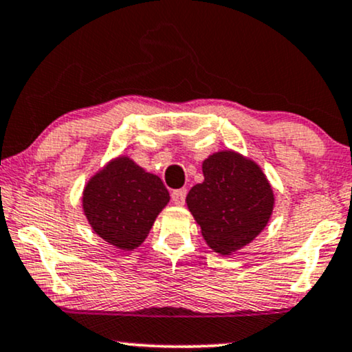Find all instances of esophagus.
<instances>
[{"label": "esophagus", "instance_id": "34e87169", "mask_svg": "<svg viewBox=\"0 0 352 352\" xmlns=\"http://www.w3.org/2000/svg\"><path fill=\"white\" fill-rule=\"evenodd\" d=\"M170 197H172V201L173 203L179 204V206H182V204H185V199H186V188L173 190Z\"/></svg>", "mask_w": 352, "mask_h": 352}]
</instances>
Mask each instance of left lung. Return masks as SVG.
<instances>
[{"instance_id": "8db88e82", "label": "left lung", "mask_w": 352, "mask_h": 352, "mask_svg": "<svg viewBox=\"0 0 352 352\" xmlns=\"http://www.w3.org/2000/svg\"><path fill=\"white\" fill-rule=\"evenodd\" d=\"M203 184L186 195V204L208 245L229 255L256 237L273 212V190L261 168L224 151L203 162Z\"/></svg>"}]
</instances>
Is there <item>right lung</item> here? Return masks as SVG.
Masks as SVG:
<instances>
[{
	"label": "right lung",
	"mask_w": 352,
	"mask_h": 352,
	"mask_svg": "<svg viewBox=\"0 0 352 352\" xmlns=\"http://www.w3.org/2000/svg\"><path fill=\"white\" fill-rule=\"evenodd\" d=\"M168 199L157 175L120 157L92 177L84 190L82 206L97 235L115 247L133 250L148 237Z\"/></svg>",
	"instance_id": "add662e5"
}]
</instances>
